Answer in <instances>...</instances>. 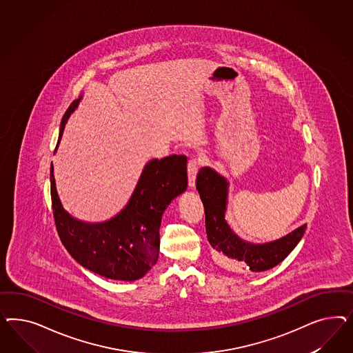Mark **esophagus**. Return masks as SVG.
Here are the masks:
<instances>
[{
	"label": "esophagus",
	"mask_w": 353,
	"mask_h": 353,
	"mask_svg": "<svg viewBox=\"0 0 353 353\" xmlns=\"http://www.w3.org/2000/svg\"><path fill=\"white\" fill-rule=\"evenodd\" d=\"M201 158L198 155H192V158L188 161V176H189V186L194 188L195 186V176L196 172L201 167Z\"/></svg>",
	"instance_id": "1"
}]
</instances>
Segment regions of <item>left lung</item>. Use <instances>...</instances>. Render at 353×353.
<instances>
[{
	"mask_svg": "<svg viewBox=\"0 0 353 353\" xmlns=\"http://www.w3.org/2000/svg\"><path fill=\"white\" fill-rule=\"evenodd\" d=\"M196 190L203 202L207 238L221 265L230 269L264 272L285 260L299 243L307 225L265 245H251L239 239L225 221L228 182L214 170L203 167L196 174Z\"/></svg>",
	"mask_w": 353,
	"mask_h": 353,
	"instance_id": "1",
	"label": "left lung"
}]
</instances>
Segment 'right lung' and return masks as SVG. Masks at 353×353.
Masks as SVG:
<instances>
[{"instance_id":"add662e5","label":"right lung","mask_w":353,"mask_h":353,"mask_svg":"<svg viewBox=\"0 0 353 353\" xmlns=\"http://www.w3.org/2000/svg\"><path fill=\"white\" fill-rule=\"evenodd\" d=\"M74 101L64 114V125L77 106ZM185 155L154 159L145 167L127 207L103 224H84L64 212L55 190L53 165L50 194L54 223L61 242L76 261L102 277L134 281L143 277L159 256L161 214L172 199L188 186Z\"/></svg>"}]
</instances>
